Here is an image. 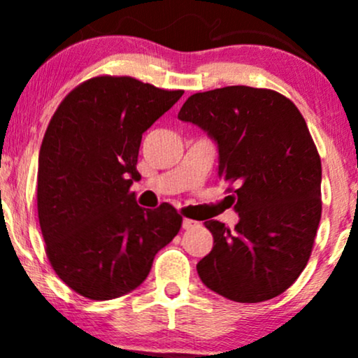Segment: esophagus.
Masks as SVG:
<instances>
[{
    "mask_svg": "<svg viewBox=\"0 0 358 358\" xmlns=\"http://www.w3.org/2000/svg\"><path fill=\"white\" fill-rule=\"evenodd\" d=\"M199 225V222L196 220H192V219H183V229L185 231H188V229H193Z\"/></svg>",
    "mask_w": 358,
    "mask_h": 358,
    "instance_id": "obj_1",
    "label": "esophagus"
}]
</instances>
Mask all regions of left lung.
I'll return each instance as SVG.
<instances>
[{"instance_id": "left-lung-1", "label": "left lung", "mask_w": 358, "mask_h": 358, "mask_svg": "<svg viewBox=\"0 0 358 358\" xmlns=\"http://www.w3.org/2000/svg\"><path fill=\"white\" fill-rule=\"evenodd\" d=\"M178 117L219 145V178L239 224L207 220L213 248L196 264L224 298L259 303L296 281L322 219V159L305 117L286 96L248 85L196 92Z\"/></svg>"}]
</instances>
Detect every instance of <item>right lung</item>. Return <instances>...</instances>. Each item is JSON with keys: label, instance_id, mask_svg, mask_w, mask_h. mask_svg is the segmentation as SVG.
<instances>
[{"label": "right lung", "instance_id": "add662e5", "mask_svg": "<svg viewBox=\"0 0 358 358\" xmlns=\"http://www.w3.org/2000/svg\"><path fill=\"white\" fill-rule=\"evenodd\" d=\"M183 90L127 76H97L65 96L40 148L36 208L50 266L80 296L106 301L145 281L183 217L170 203L143 208L131 185L141 178L143 133Z\"/></svg>", "mask_w": 358, "mask_h": 358}]
</instances>
